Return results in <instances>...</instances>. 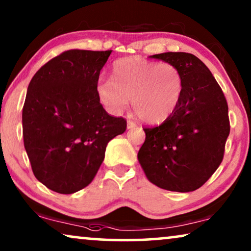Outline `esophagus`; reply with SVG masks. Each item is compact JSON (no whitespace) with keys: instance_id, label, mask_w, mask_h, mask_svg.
Here are the masks:
<instances>
[{"instance_id":"34e87169","label":"esophagus","mask_w":251,"mask_h":251,"mask_svg":"<svg viewBox=\"0 0 251 251\" xmlns=\"http://www.w3.org/2000/svg\"><path fill=\"white\" fill-rule=\"evenodd\" d=\"M126 126H128V129H133L136 128L137 125L135 121H132V120H128V123H126Z\"/></svg>"}]
</instances>
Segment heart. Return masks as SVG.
Here are the masks:
<instances>
[{
    "label": "heart",
    "instance_id": "b5f03b06",
    "mask_svg": "<svg viewBox=\"0 0 251 251\" xmlns=\"http://www.w3.org/2000/svg\"><path fill=\"white\" fill-rule=\"evenodd\" d=\"M183 85V76L174 65L125 58L113 65L112 81L99 82L97 95L113 114L125 111L131 99L133 111L140 120L156 123L173 114Z\"/></svg>",
    "mask_w": 251,
    "mask_h": 251
}]
</instances>
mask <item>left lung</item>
<instances>
[{
	"label": "left lung",
	"instance_id": "1",
	"mask_svg": "<svg viewBox=\"0 0 251 251\" xmlns=\"http://www.w3.org/2000/svg\"><path fill=\"white\" fill-rule=\"evenodd\" d=\"M152 58L176 66L183 94L160 126H146L138 161L151 183L163 190L192 192L222 163L229 135L228 106L209 68L192 53L164 52Z\"/></svg>",
	"mask_w": 251,
	"mask_h": 251
}]
</instances>
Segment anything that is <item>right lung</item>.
I'll return each instance as SVG.
<instances>
[{
    "label": "right lung",
    "instance_id": "obj_1",
    "mask_svg": "<svg viewBox=\"0 0 251 251\" xmlns=\"http://www.w3.org/2000/svg\"><path fill=\"white\" fill-rule=\"evenodd\" d=\"M112 50L64 51L29 82L23 107L24 145L34 176L48 188L72 194L94 180L108 142L126 129L97 95Z\"/></svg>",
    "mask_w": 251,
    "mask_h": 251
}]
</instances>
